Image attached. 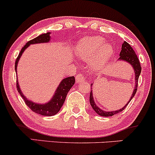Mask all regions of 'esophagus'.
<instances>
[{
	"label": "esophagus",
	"mask_w": 155,
	"mask_h": 155,
	"mask_svg": "<svg viewBox=\"0 0 155 155\" xmlns=\"http://www.w3.org/2000/svg\"><path fill=\"white\" fill-rule=\"evenodd\" d=\"M75 79H76V82H77V83H81V82H82V81H84L85 77H84V74H78V75L76 76Z\"/></svg>",
	"instance_id": "34e87169"
}]
</instances>
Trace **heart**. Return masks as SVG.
I'll return each mask as SVG.
<instances>
[{
    "label": "heart",
    "instance_id": "heart-1",
    "mask_svg": "<svg viewBox=\"0 0 155 155\" xmlns=\"http://www.w3.org/2000/svg\"><path fill=\"white\" fill-rule=\"evenodd\" d=\"M104 40L100 37H88L81 41L77 47V54L84 60L94 57L92 65L94 67L101 66L111 54V48L104 45Z\"/></svg>",
    "mask_w": 155,
    "mask_h": 155
}]
</instances>
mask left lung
Instances as JSON below:
<instances>
[{"label":"left lung","mask_w":155,"mask_h":155,"mask_svg":"<svg viewBox=\"0 0 155 155\" xmlns=\"http://www.w3.org/2000/svg\"><path fill=\"white\" fill-rule=\"evenodd\" d=\"M120 60H122V61H125L126 62L129 63L131 66H133L134 70V73H135V87H134V91H133L132 95H131V99L129 100V102L127 103V104L124 106V108H122L120 110L114 111H105L102 109H100L99 107H97V105L95 104L94 101V98H93L92 96V91H91L90 92V96H89V102H90V104L92 107V109H94V111H95L97 114H99L101 116H104V117H110V116H113L114 114H117V113H120V111H122L127 106L128 104H129V102L131 101L133 97L135 95L136 91H137V85H138V78H139L140 74L141 72V66L140 63L139 59H138L137 54H136L135 51H134V49H132V47L128 44L127 42H125L122 45V49H121V51L120 53ZM92 84H91V86Z\"/></svg>","instance_id":"obj_1"}]
</instances>
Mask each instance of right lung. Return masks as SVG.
Here are the masks:
<instances>
[{"label": "right lung", "instance_id": "obj_1", "mask_svg": "<svg viewBox=\"0 0 155 155\" xmlns=\"http://www.w3.org/2000/svg\"><path fill=\"white\" fill-rule=\"evenodd\" d=\"M50 40V36H49V32L46 33V34H42L41 35L38 36L34 39L31 40V41H28L24 47L21 49L20 51L19 54H18L17 59L15 61V71H17V64L18 61H19L20 58H21V54L24 52L25 49L28 47L30 44H39V43H47L49 42ZM75 83V79H74V76L72 77L66 78L65 79L63 80L61 82L59 86H58L57 91H55L54 97L51 98V100L47 104H38L32 102V101L27 100L25 96L21 92V89H20L19 85H18V81L16 83V86H17V89L21 94V97L24 99L25 104L27 105L28 107L31 109V111L37 113V114H41L44 116H52L56 114L58 111H60L61 108L62 107L63 104H64L65 99H66V95H67L68 92L70 90V89L73 86V85Z\"/></svg>", "mask_w": 155, "mask_h": 155}]
</instances>
